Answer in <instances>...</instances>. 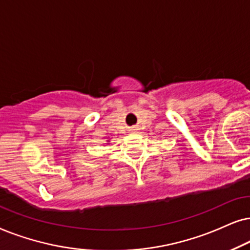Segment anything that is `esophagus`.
I'll use <instances>...</instances> for the list:
<instances>
[{
  "label": "esophagus",
  "mask_w": 250,
  "mask_h": 250,
  "mask_svg": "<svg viewBox=\"0 0 250 250\" xmlns=\"http://www.w3.org/2000/svg\"><path fill=\"white\" fill-rule=\"evenodd\" d=\"M132 130H135V129H132Z\"/></svg>",
  "instance_id": "obj_1"
}]
</instances>
